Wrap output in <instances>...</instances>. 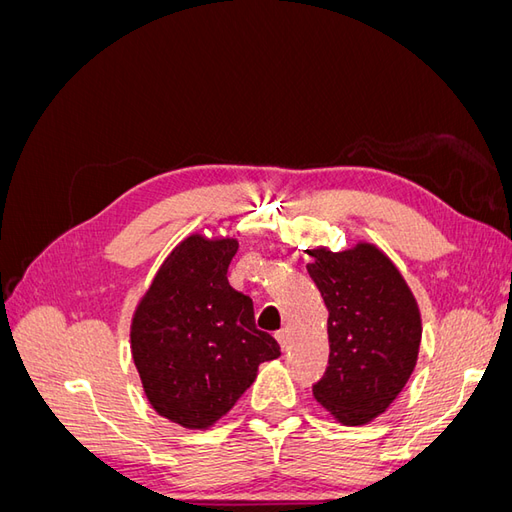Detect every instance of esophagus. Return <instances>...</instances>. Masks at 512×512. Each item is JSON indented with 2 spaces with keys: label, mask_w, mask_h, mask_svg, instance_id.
Here are the masks:
<instances>
[{
  "label": "esophagus",
  "mask_w": 512,
  "mask_h": 512,
  "mask_svg": "<svg viewBox=\"0 0 512 512\" xmlns=\"http://www.w3.org/2000/svg\"><path fill=\"white\" fill-rule=\"evenodd\" d=\"M277 342H280V346L284 348V350H288L290 348V329H280L277 331Z\"/></svg>",
  "instance_id": "34e87169"
}]
</instances>
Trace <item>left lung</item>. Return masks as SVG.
Wrapping results in <instances>:
<instances>
[{"mask_svg": "<svg viewBox=\"0 0 512 512\" xmlns=\"http://www.w3.org/2000/svg\"><path fill=\"white\" fill-rule=\"evenodd\" d=\"M329 309V367L314 397L339 423L363 425L389 408L412 376L421 314L404 277L378 247L307 252Z\"/></svg>", "mask_w": 512, "mask_h": 512, "instance_id": "8db88e82", "label": "left lung"}]
</instances>
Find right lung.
<instances>
[{"mask_svg":"<svg viewBox=\"0 0 512 512\" xmlns=\"http://www.w3.org/2000/svg\"><path fill=\"white\" fill-rule=\"evenodd\" d=\"M235 239L192 235L170 254L132 320V356L151 406L207 429L256 380L280 344L256 329L254 303L228 284Z\"/></svg>","mask_w":512,"mask_h":512,"instance_id":"right-lung-1","label":"right lung"}]
</instances>
